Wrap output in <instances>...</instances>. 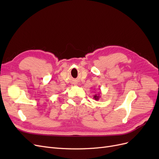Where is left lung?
<instances>
[{
	"mask_svg": "<svg viewBox=\"0 0 159 159\" xmlns=\"http://www.w3.org/2000/svg\"><path fill=\"white\" fill-rule=\"evenodd\" d=\"M100 91H99V93H98V94H95L94 95H93V99H95V100H96V101H98L99 99V98H100V97H101V95H100Z\"/></svg>",
	"mask_w": 159,
	"mask_h": 159,
	"instance_id": "8db88e82",
	"label": "left lung"
}]
</instances>
